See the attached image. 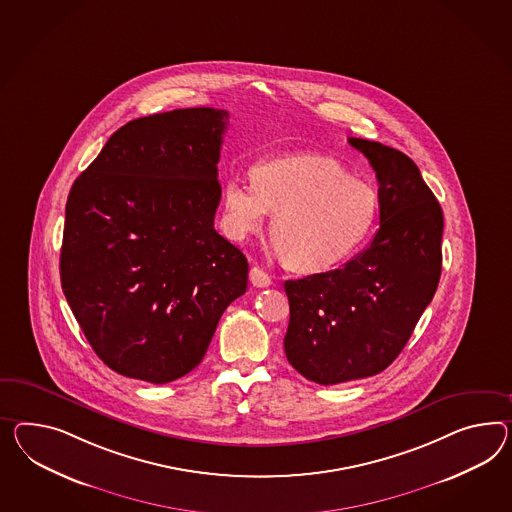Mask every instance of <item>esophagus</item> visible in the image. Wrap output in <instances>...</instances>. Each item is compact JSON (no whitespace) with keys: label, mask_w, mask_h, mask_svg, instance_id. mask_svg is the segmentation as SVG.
Instances as JSON below:
<instances>
[{"label":"esophagus","mask_w":512,"mask_h":512,"mask_svg":"<svg viewBox=\"0 0 512 512\" xmlns=\"http://www.w3.org/2000/svg\"><path fill=\"white\" fill-rule=\"evenodd\" d=\"M250 282L256 288H267V286H271V276L267 275L262 267H252L250 269Z\"/></svg>","instance_id":"esophagus-1"}]
</instances>
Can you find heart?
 <instances>
[{"label": "heart", "mask_w": 512, "mask_h": 512, "mask_svg": "<svg viewBox=\"0 0 512 512\" xmlns=\"http://www.w3.org/2000/svg\"><path fill=\"white\" fill-rule=\"evenodd\" d=\"M269 211L282 258L297 271L317 273L366 241L379 217V195L336 159H265L252 169V180L232 178L224 187L226 230L243 239L262 228Z\"/></svg>", "instance_id": "obj_1"}]
</instances>
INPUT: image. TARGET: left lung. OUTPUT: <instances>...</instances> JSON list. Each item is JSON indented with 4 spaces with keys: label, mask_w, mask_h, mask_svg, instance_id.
I'll list each match as a JSON object with an SVG mask.
<instances>
[{
    "label": "left lung",
    "mask_w": 512,
    "mask_h": 512,
    "mask_svg": "<svg viewBox=\"0 0 512 512\" xmlns=\"http://www.w3.org/2000/svg\"><path fill=\"white\" fill-rule=\"evenodd\" d=\"M379 180L380 228L341 269L286 280L288 362L304 379L377 375L407 345L442 273L444 213L403 152L349 137Z\"/></svg>",
    "instance_id": "8db88e82"
}]
</instances>
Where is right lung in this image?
Segmentation results:
<instances>
[{
	"mask_svg": "<svg viewBox=\"0 0 512 512\" xmlns=\"http://www.w3.org/2000/svg\"><path fill=\"white\" fill-rule=\"evenodd\" d=\"M228 113L189 107L109 137L66 200L61 286L94 353L165 384L202 362L249 263L213 228Z\"/></svg>",
	"mask_w": 512,
	"mask_h": 512,
	"instance_id": "right-lung-1",
	"label": "right lung"
}]
</instances>
